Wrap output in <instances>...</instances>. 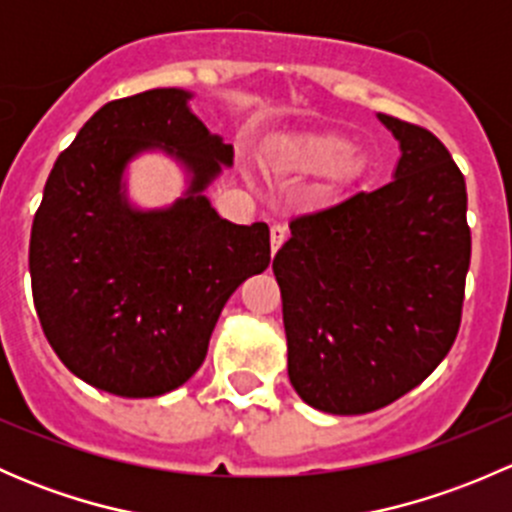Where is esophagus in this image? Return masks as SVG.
Wrapping results in <instances>:
<instances>
[{
    "mask_svg": "<svg viewBox=\"0 0 512 512\" xmlns=\"http://www.w3.org/2000/svg\"><path fill=\"white\" fill-rule=\"evenodd\" d=\"M287 240V227L285 225H272L270 227V245H272V252L280 250L282 245H285Z\"/></svg>",
    "mask_w": 512,
    "mask_h": 512,
    "instance_id": "1",
    "label": "esophagus"
}]
</instances>
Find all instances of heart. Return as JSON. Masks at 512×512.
<instances>
[{"label":"heart","instance_id":"obj_1","mask_svg":"<svg viewBox=\"0 0 512 512\" xmlns=\"http://www.w3.org/2000/svg\"><path fill=\"white\" fill-rule=\"evenodd\" d=\"M267 163L280 173H332L352 180L364 173V158L356 156L352 141L337 131H309L272 138L265 148Z\"/></svg>","mask_w":512,"mask_h":512}]
</instances>
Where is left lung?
I'll return each mask as SVG.
<instances>
[{
  "instance_id": "left-lung-1",
  "label": "left lung",
  "mask_w": 512,
  "mask_h": 512,
  "mask_svg": "<svg viewBox=\"0 0 512 512\" xmlns=\"http://www.w3.org/2000/svg\"><path fill=\"white\" fill-rule=\"evenodd\" d=\"M401 143L394 180L292 218L275 255L287 371L327 414L384 409L451 352L471 227L466 180L426 128L379 113Z\"/></svg>"
}]
</instances>
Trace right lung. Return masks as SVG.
Listing matches in <instances>:
<instances>
[{"mask_svg":"<svg viewBox=\"0 0 512 512\" xmlns=\"http://www.w3.org/2000/svg\"><path fill=\"white\" fill-rule=\"evenodd\" d=\"M188 91L153 89L101 106L56 158L29 240L34 307L51 349L108 394L148 399L183 386L208 354L230 294L270 265V227L223 220L203 190L232 146L188 108ZM160 147L191 170L165 211H133L127 160Z\"/></svg>","mask_w":512,"mask_h":512,"instance_id":"right-lung-1","label":"right lung"}]
</instances>
